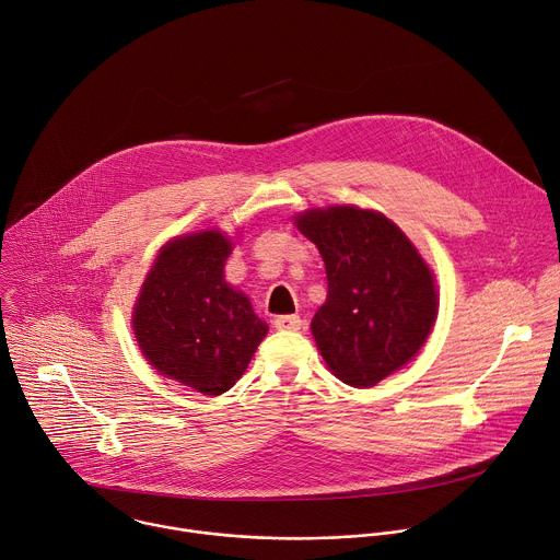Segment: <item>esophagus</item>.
<instances>
[{
	"instance_id": "obj_1",
	"label": "esophagus",
	"mask_w": 560,
	"mask_h": 560,
	"mask_svg": "<svg viewBox=\"0 0 560 560\" xmlns=\"http://www.w3.org/2000/svg\"><path fill=\"white\" fill-rule=\"evenodd\" d=\"M275 328L277 330H285V332H296L301 330V318L296 314H281V316H275Z\"/></svg>"
}]
</instances>
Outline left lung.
Segmentation results:
<instances>
[{
	"mask_svg": "<svg viewBox=\"0 0 560 560\" xmlns=\"http://www.w3.org/2000/svg\"><path fill=\"white\" fill-rule=\"evenodd\" d=\"M316 244L328 275V299L312 335L343 383L370 387L406 365L436 318L432 272L408 236L372 210L335 206L296 219Z\"/></svg>",
	"mask_w": 560,
	"mask_h": 560,
	"instance_id": "obj_1",
	"label": "left lung"
}]
</instances>
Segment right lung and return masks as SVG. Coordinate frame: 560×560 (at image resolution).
Returning <instances> with one entry per match:
<instances>
[{
	"mask_svg": "<svg viewBox=\"0 0 560 560\" xmlns=\"http://www.w3.org/2000/svg\"><path fill=\"white\" fill-rule=\"evenodd\" d=\"M228 255L217 230L175 238L145 277L132 318L150 365L210 396L242 378L268 332L248 296L225 283Z\"/></svg>",
	"mask_w": 560,
	"mask_h": 560,
	"instance_id": "right-lung-1",
	"label": "right lung"
}]
</instances>
